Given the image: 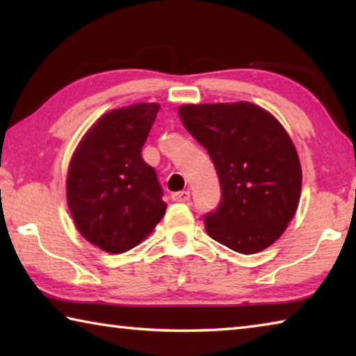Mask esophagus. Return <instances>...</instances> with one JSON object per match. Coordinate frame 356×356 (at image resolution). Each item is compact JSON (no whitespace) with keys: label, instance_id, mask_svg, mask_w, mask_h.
<instances>
[{"label":"esophagus","instance_id":"1","mask_svg":"<svg viewBox=\"0 0 356 356\" xmlns=\"http://www.w3.org/2000/svg\"><path fill=\"white\" fill-rule=\"evenodd\" d=\"M171 197H172V201H176V202H186V201H190V191L188 190L176 191V193H172Z\"/></svg>","mask_w":356,"mask_h":356}]
</instances>
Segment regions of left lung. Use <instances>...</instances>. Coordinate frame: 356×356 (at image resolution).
<instances>
[{
    "label": "left lung",
    "mask_w": 356,
    "mask_h": 356,
    "mask_svg": "<svg viewBox=\"0 0 356 356\" xmlns=\"http://www.w3.org/2000/svg\"><path fill=\"white\" fill-rule=\"evenodd\" d=\"M179 116L220 179L221 201L204 215L209 236L242 254L268 248L300 201L301 166L291 136L250 102L182 105Z\"/></svg>",
    "instance_id": "obj_1"
}]
</instances>
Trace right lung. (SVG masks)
Segmentation results:
<instances>
[{
  "label": "right lung",
  "instance_id": "right-lung-1",
  "mask_svg": "<svg viewBox=\"0 0 356 356\" xmlns=\"http://www.w3.org/2000/svg\"><path fill=\"white\" fill-rule=\"evenodd\" d=\"M160 105L111 110L78 144L67 172V204L81 236L106 252L141 243L163 218V190L141 150Z\"/></svg>",
  "mask_w": 356,
  "mask_h": 356
}]
</instances>
